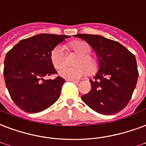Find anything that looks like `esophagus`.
Instances as JSON below:
<instances>
[{"label": "esophagus", "mask_w": 146, "mask_h": 146, "mask_svg": "<svg viewBox=\"0 0 146 146\" xmlns=\"http://www.w3.org/2000/svg\"><path fill=\"white\" fill-rule=\"evenodd\" d=\"M66 81L71 82V83H74V84H77V83H78L77 80H66Z\"/></svg>", "instance_id": "esophagus-1"}]
</instances>
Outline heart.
Listing matches in <instances>:
<instances>
[{"mask_svg":"<svg viewBox=\"0 0 146 146\" xmlns=\"http://www.w3.org/2000/svg\"><path fill=\"white\" fill-rule=\"evenodd\" d=\"M69 47L73 51L80 54L76 59L74 67L61 68L66 61V53L62 46H56L52 48L50 53L52 63L56 69H59V75L67 80H76L90 75H94L100 69V61L96 56L90 54L91 52L90 46L83 41H73L69 44Z\"/></svg>","mask_w":146,"mask_h":146,"instance_id":"heart-1","label":"heart"}]
</instances>
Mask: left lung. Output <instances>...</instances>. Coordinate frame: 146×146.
I'll list each match as a JSON object with an SVG mask.
<instances>
[{"label": "left lung", "instance_id": "obj_1", "mask_svg": "<svg viewBox=\"0 0 146 146\" xmlns=\"http://www.w3.org/2000/svg\"><path fill=\"white\" fill-rule=\"evenodd\" d=\"M98 55L100 69L90 80L91 90L81 97L99 114L112 115L128 105L139 77L135 57L125 46L98 35L78 34Z\"/></svg>", "mask_w": 146, "mask_h": 146}]
</instances>
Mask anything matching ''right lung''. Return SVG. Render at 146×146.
Segmentation results:
<instances>
[{"label": "right lung", "instance_id": "1", "mask_svg": "<svg viewBox=\"0 0 146 146\" xmlns=\"http://www.w3.org/2000/svg\"><path fill=\"white\" fill-rule=\"evenodd\" d=\"M70 35L39 34L21 40L6 54L4 76L11 98L24 111L38 113L52 106L60 96L65 80L57 76L50 59L52 48Z\"/></svg>", "mask_w": 146, "mask_h": 146}]
</instances>
